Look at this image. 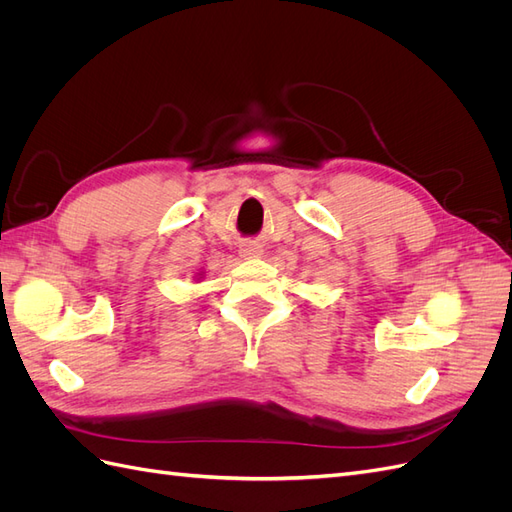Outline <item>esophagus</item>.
I'll return each mask as SVG.
<instances>
[{"instance_id":"esophagus-1","label":"esophagus","mask_w":512,"mask_h":512,"mask_svg":"<svg viewBox=\"0 0 512 512\" xmlns=\"http://www.w3.org/2000/svg\"><path fill=\"white\" fill-rule=\"evenodd\" d=\"M260 254H262V250L258 245H254V243H245V245H241V256L243 258H260Z\"/></svg>"}]
</instances>
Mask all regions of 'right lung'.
Instances as JSON below:
<instances>
[{
	"instance_id": "right-lung-1",
	"label": "right lung",
	"mask_w": 512,
	"mask_h": 512,
	"mask_svg": "<svg viewBox=\"0 0 512 512\" xmlns=\"http://www.w3.org/2000/svg\"><path fill=\"white\" fill-rule=\"evenodd\" d=\"M198 275H203V273H198Z\"/></svg>"
}]
</instances>
